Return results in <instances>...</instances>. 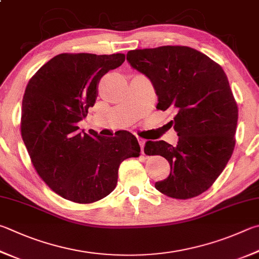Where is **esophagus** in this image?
Returning a JSON list of instances; mask_svg holds the SVG:
<instances>
[{"label":"esophagus","mask_w":259,"mask_h":259,"mask_svg":"<svg viewBox=\"0 0 259 259\" xmlns=\"http://www.w3.org/2000/svg\"><path fill=\"white\" fill-rule=\"evenodd\" d=\"M138 143L140 145V149H142V154H144V146H145V140L142 138H138Z\"/></svg>","instance_id":"1"}]
</instances>
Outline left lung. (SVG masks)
Segmentation results:
<instances>
[{
    "label": "left lung",
    "mask_w": 259,
    "mask_h": 259,
    "mask_svg": "<svg viewBox=\"0 0 259 259\" xmlns=\"http://www.w3.org/2000/svg\"><path fill=\"white\" fill-rule=\"evenodd\" d=\"M131 67L152 81L157 110H173L179 142H147L144 152L161 155L171 166L155 183L176 199L199 196L227 166L236 145L238 105L222 67L188 46H159L129 51Z\"/></svg>",
    "instance_id": "obj_1"
}]
</instances>
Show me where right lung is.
Returning <instances> with one entry per match:
<instances>
[{"label": "right lung", "instance_id": "right-lung-1", "mask_svg": "<svg viewBox=\"0 0 259 259\" xmlns=\"http://www.w3.org/2000/svg\"><path fill=\"white\" fill-rule=\"evenodd\" d=\"M122 53H62L30 78L22 98L21 137L41 180L64 199L92 204L114 190L120 164L138 157L137 138L79 133L95 104L97 84L124 62Z\"/></svg>", "mask_w": 259, "mask_h": 259}]
</instances>
